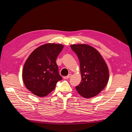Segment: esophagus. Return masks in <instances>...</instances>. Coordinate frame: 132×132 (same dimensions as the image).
I'll use <instances>...</instances> for the list:
<instances>
[{
  "instance_id": "34e87169",
  "label": "esophagus",
  "mask_w": 132,
  "mask_h": 132,
  "mask_svg": "<svg viewBox=\"0 0 132 132\" xmlns=\"http://www.w3.org/2000/svg\"><path fill=\"white\" fill-rule=\"evenodd\" d=\"M71 77V74H69L68 76H66V77H63V79H69Z\"/></svg>"
}]
</instances>
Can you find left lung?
Returning <instances> with one entry per match:
<instances>
[{"label": "left lung", "instance_id": "8db88e82", "mask_svg": "<svg viewBox=\"0 0 132 132\" xmlns=\"http://www.w3.org/2000/svg\"><path fill=\"white\" fill-rule=\"evenodd\" d=\"M79 61L82 80L76 89L81 96L90 98L99 94L107 85L108 67L94 47L86 44L71 45Z\"/></svg>", "mask_w": 132, "mask_h": 132}]
</instances>
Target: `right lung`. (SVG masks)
Instances as JSON below:
<instances>
[{"label": "right lung", "mask_w": 132, "mask_h": 132, "mask_svg": "<svg viewBox=\"0 0 132 132\" xmlns=\"http://www.w3.org/2000/svg\"><path fill=\"white\" fill-rule=\"evenodd\" d=\"M63 47L61 44H45L36 49L27 60L23 79L27 88L36 96H46L62 79L55 61Z\"/></svg>", "instance_id": "add662e5"}]
</instances>
